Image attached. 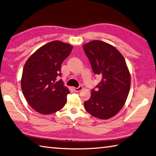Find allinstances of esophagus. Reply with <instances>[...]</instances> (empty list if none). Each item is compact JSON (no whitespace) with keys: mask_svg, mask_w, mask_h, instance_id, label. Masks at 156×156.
Returning a JSON list of instances; mask_svg holds the SVG:
<instances>
[{"mask_svg":"<svg viewBox=\"0 0 156 156\" xmlns=\"http://www.w3.org/2000/svg\"><path fill=\"white\" fill-rule=\"evenodd\" d=\"M83 87H82V86H79L78 87H75V88H74V90H75L76 92H80V90H83Z\"/></svg>","mask_w":156,"mask_h":156,"instance_id":"34e87169","label":"esophagus"}]
</instances>
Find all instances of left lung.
Instances as JSON below:
<instances>
[{"mask_svg": "<svg viewBox=\"0 0 156 156\" xmlns=\"http://www.w3.org/2000/svg\"><path fill=\"white\" fill-rule=\"evenodd\" d=\"M83 49L95 74L101 80L91 90L84 108L94 117L108 119L122 108L130 89V73L125 59L114 46L106 42L95 40L84 44Z\"/></svg>", "mask_w": 156, "mask_h": 156, "instance_id": "8db88e82", "label": "left lung"}]
</instances>
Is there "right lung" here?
I'll return each instance as SVG.
<instances>
[{
	"mask_svg": "<svg viewBox=\"0 0 156 156\" xmlns=\"http://www.w3.org/2000/svg\"><path fill=\"white\" fill-rule=\"evenodd\" d=\"M72 46L59 41L44 45L27 61L23 68L21 88L28 104L43 115L63 108L69 89L61 79V64L68 56Z\"/></svg>",
	"mask_w": 156,
	"mask_h": 156,
	"instance_id": "right-lung-1",
	"label": "right lung"
}]
</instances>
